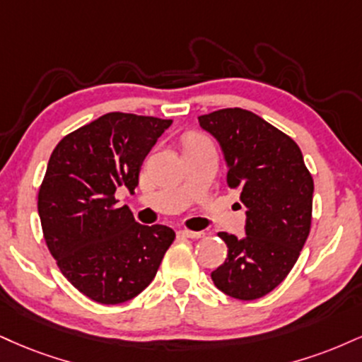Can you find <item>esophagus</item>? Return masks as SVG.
I'll use <instances>...</instances> for the list:
<instances>
[{
  "label": "esophagus",
  "mask_w": 362,
  "mask_h": 362,
  "mask_svg": "<svg viewBox=\"0 0 362 362\" xmlns=\"http://www.w3.org/2000/svg\"><path fill=\"white\" fill-rule=\"evenodd\" d=\"M180 234H182V236L190 238V239H200V238H204L202 230H189V229H184V230H180Z\"/></svg>",
  "instance_id": "esophagus-1"
}]
</instances>
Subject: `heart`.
I'll list each match as a JSON object with an SVG mask.
<instances>
[{
  "label": "heart",
  "mask_w": 362,
  "mask_h": 362,
  "mask_svg": "<svg viewBox=\"0 0 362 362\" xmlns=\"http://www.w3.org/2000/svg\"><path fill=\"white\" fill-rule=\"evenodd\" d=\"M209 138L204 136V134L199 133H192L185 138L184 141V150H189V148H195V146H202V145H209Z\"/></svg>",
  "instance_id": "b5f03b06"
}]
</instances>
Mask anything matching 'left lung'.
<instances>
[{
	"label": "left lung",
	"instance_id": "1",
	"mask_svg": "<svg viewBox=\"0 0 362 362\" xmlns=\"http://www.w3.org/2000/svg\"><path fill=\"white\" fill-rule=\"evenodd\" d=\"M219 141L228 185L241 189L246 236L219 233L228 258L211 273L223 293L238 300L268 295L297 263L312 224L313 178L297 143L241 107L199 116Z\"/></svg>",
	"mask_w": 362,
	"mask_h": 362
}]
</instances>
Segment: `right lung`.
Here are the masks:
<instances>
[{
  "mask_svg": "<svg viewBox=\"0 0 362 362\" xmlns=\"http://www.w3.org/2000/svg\"><path fill=\"white\" fill-rule=\"evenodd\" d=\"M172 119L107 112L69 133L52 151L38 190L43 238L62 275L103 305L128 302L150 285L175 239L143 226L116 190L134 194L139 168Z\"/></svg>",
  "mask_w": 362,
  "mask_h": 362,
  "instance_id": "obj_1",
  "label": "right lung"
}]
</instances>
